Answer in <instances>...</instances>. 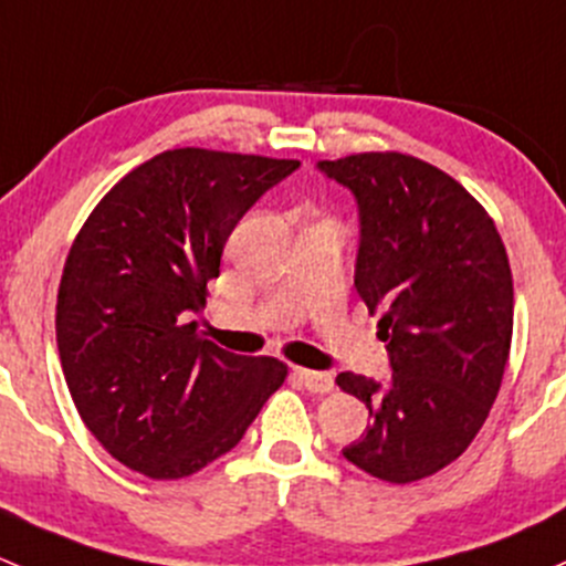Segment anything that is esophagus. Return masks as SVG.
Here are the masks:
<instances>
[{
    "label": "esophagus",
    "instance_id": "34e87169",
    "mask_svg": "<svg viewBox=\"0 0 566 566\" xmlns=\"http://www.w3.org/2000/svg\"><path fill=\"white\" fill-rule=\"evenodd\" d=\"M294 373H296V378H300V381L305 384V387L311 389V392H316V395H326L332 387H335V381H332L329 373L305 370V368H296Z\"/></svg>",
    "mask_w": 566,
    "mask_h": 566
}]
</instances>
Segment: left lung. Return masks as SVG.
<instances>
[{"mask_svg": "<svg viewBox=\"0 0 566 566\" xmlns=\"http://www.w3.org/2000/svg\"><path fill=\"white\" fill-rule=\"evenodd\" d=\"M318 168L357 198L354 285L381 313L392 376L335 378L370 424L343 458L384 482L436 474L469 450L496 400L512 343V272L496 223L450 174L403 153Z\"/></svg>", "mask_w": 566, "mask_h": 566, "instance_id": "left-lung-1", "label": "left lung"}]
</instances>
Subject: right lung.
<instances>
[{
  "label": "right lung",
  "instance_id": "add662e5",
  "mask_svg": "<svg viewBox=\"0 0 566 566\" xmlns=\"http://www.w3.org/2000/svg\"><path fill=\"white\" fill-rule=\"evenodd\" d=\"M300 160L168 149L101 198L70 248L56 346L73 403L111 458L182 480L240 444L285 381L275 357L203 340L193 313L242 214Z\"/></svg>",
  "mask_w": 566,
  "mask_h": 566
}]
</instances>
